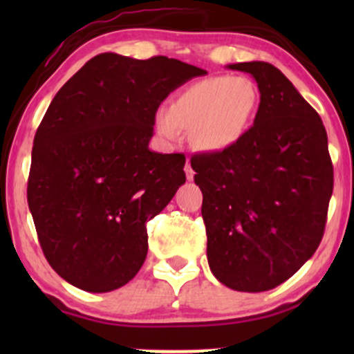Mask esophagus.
Here are the masks:
<instances>
[{
	"instance_id": "obj_1",
	"label": "esophagus",
	"mask_w": 354,
	"mask_h": 354,
	"mask_svg": "<svg viewBox=\"0 0 354 354\" xmlns=\"http://www.w3.org/2000/svg\"><path fill=\"white\" fill-rule=\"evenodd\" d=\"M185 173H186V180L188 181H191L194 178V171H193V168H191V165H189V160L186 161V166H185Z\"/></svg>"
}]
</instances>
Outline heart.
<instances>
[{
	"label": "heart",
	"mask_w": 354,
	"mask_h": 354,
	"mask_svg": "<svg viewBox=\"0 0 354 354\" xmlns=\"http://www.w3.org/2000/svg\"><path fill=\"white\" fill-rule=\"evenodd\" d=\"M258 103V89L250 80L211 76L183 88L169 109L156 113L154 126L165 140H178L185 131L194 148L218 153L241 140Z\"/></svg>",
	"instance_id": "1"
}]
</instances>
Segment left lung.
<instances>
[{
    "label": "left lung",
    "instance_id": "left-lung-1",
    "mask_svg": "<svg viewBox=\"0 0 354 354\" xmlns=\"http://www.w3.org/2000/svg\"><path fill=\"white\" fill-rule=\"evenodd\" d=\"M259 89L254 123L218 153L191 156L203 193L208 263L219 283L259 293L291 278L323 238L333 163L323 121L265 61L230 64Z\"/></svg>",
    "mask_w": 354,
    "mask_h": 354
}]
</instances>
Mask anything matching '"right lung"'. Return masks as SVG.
Instances as JSON below:
<instances>
[{
    "instance_id": "obj_1",
    "label": "right lung",
    "mask_w": 354,
    "mask_h": 354,
    "mask_svg": "<svg viewBox=\"0 0 354 354\" xmlns=\"http://www.w3.org/2000/svg\"><path fill=\"white\" fill-rule=\"evenodd\" d=\"M205 70L180 59L95 56L63 84L35 135L28 206L53 270L106 293L135 278L146 221L186 181V158L148 148L169 93Z\"/></svg>"
}]
</instances>
